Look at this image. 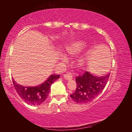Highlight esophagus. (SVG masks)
Listing matches in <instances>:
<instances>
[{"label": "esophagus", "mask_w": 132, "mask_h": 132, "mask_svg": "<svg viewBox=\"0 0 132 132\" xmlns=\"http://www.w3.org/2000/svg\"><path fill=\"white\" fill-rule=\"evenodd\" d=\"M63 77L64 79L67 80H70L73 79L72 75L70 74V73H68V74H64L63 75Z\"/></svg>", "instance_id": "obj_1"}]
</instances>
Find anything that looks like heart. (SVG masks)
I'll return each mask as SVG.
<instances>
[{"label": "heart", "instance_id": "obj_1", "mask_svg": "<svg viewBox=\"0 0 132 132\" xmlns=\"http://www.w3.org/2000/svg\"><path fill=\"white\" fill-rule=\"evenodd\" d=\"M85 47V44L82 41H77L74 42V43L70 44L66 48V50L67 52L71 55H76L79 54L81 51L83 50ZM61 59L63 61H66V56L62 54L61 55Z\"/></svg>", "mask_w": 132, "mask_h": 132}]
</instances>
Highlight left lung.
<instances>
[{"label": "left lung", "instance_id": "1", "mask_svg": "<svg viewBox=\"0 0 132 132\" xmlns=\"http://www.w3.org/2000/svg\"><path fill=\"white\" fill-rule=\"evenodd\" d=\"M109 77V74L103 77H97L86 71L76 78V90L70 95V97L79 104L88 103L103 91Z\"/></svg>", "mask_w": 132, "mask_h": 132}]
</instances>
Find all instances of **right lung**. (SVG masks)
<instances>
[{"label": "right lung", "instance_id": "add662e5", "mask_svg": "<svg viewBox=\"0 0 132 132\" xmlns=\"http://www.w3.org/2000/svg\"><path fill=\"white\" fill-rule=\"evenodd\" d=\"M60 75H52L43 83L35 87H25L17 84L13 80V84L18 94L26 103L31 105H39L44 103L51 90V86Z\"/></svg>", "mask_w": 132, "mask_h": 132}]
</instances>
